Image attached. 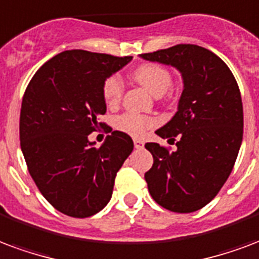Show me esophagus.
<instances>
[{
  "instance_id": "34e87169",
  "label": "esophagus",
  "mask_w": 259,
  "mask_h": 259,
  "mask_svg": "<svg viewBox=\"0 0 259 259\" xmlns=\"http://www.w3.org/2000/svg\"><path fill=\"white\" fill-rule=\"evenodd\" d=\"M135 147L137 149H141L143 147H144V141H143V140H140V139H135Z\"/></svg>"
}]
</instances>
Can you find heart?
I'll return each mask as SVG.
<instances>
[{
    "instance_id": "heart-1",
    "label": "heart",
    "mask_w": 259,
    "mask_h": 259,
    "mask_svg": "<svg viewBox=\"0 0 259 259\" xmlns=\"http://www.w3.org/2000/svg\"><path fill=\"white\" fill-rule=\"evenodd\" d=\"M132 76L139 85L143 86L145 91L148 92L149 95L154 96L156 99L162 97L168 91V88L171 86V82H173L170 71L166 67L156 64V63L141 64L133 71ZM122 95H123V85H122L119 76L114 75L105 79L104 85H103V97L107 104L111 107L119 104ZM115 124L118 129L124 133H129L132 136H141L144 135L149 127L154 126V120L139 114L129 112V114L120 115Z\"/></svg>"
}]
</instances>
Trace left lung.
<instances>
[{
	"instance_id": "1",
	"label": "left lung",
	"mask_w": 259,
	"mask_h": 259,
	"mask_svg": "<svg viewBox=\"0 0 259 259\" xmlns=\"http://www.w3.org/2000/svg\"><path fill=\"white\" fill-rule=\"evenodd\" d=\"M140 57L174 67L184 83L177 112L155 132L162 139L178 137L177 149L145 144L154 156L144 176L148 191L170 211H196L215 198L236 162L243 140L239 86L227 64L198 45L180 44Z\"/></svg>"
}]
</instances>
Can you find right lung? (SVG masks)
<instances>
[{"instance_id": "1", "label": "right lung", "mask_w": 259, "mask_h": 259, "mask_svg": "<svg viewBox=\"0 0 259 259\" xmlns=\"http://www.w3.org/2000/svg\"><path fill=\"white\" fill-rule=\"evenodd\" d=\"M133 57L61 52L32 76L23 96L20 147L44 198L66 215L91 217L107 206L133 140L115 130L100 147L89 141L107 111L103 85Z\"/></svg>"}]
</instances>
